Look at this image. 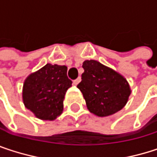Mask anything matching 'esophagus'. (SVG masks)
<instances>
[{
	"label": "esophagus",
	"mask_w": 157,
	"mask_h": 157,
	"mask_svg": "<svg viewBox=\"0 0 157 157\" xmlns=\"http://www.w3.org/2000/svg\"><path fill=\"white\" fill-rule=\"evenodd\" d=\"M80 82H81V78H80V77H78V78L75 79V80L74 81V84H75V85H77Z\"/></svg>",
	"instance_id": "1"
}]
</instances>
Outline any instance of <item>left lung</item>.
Segmentation results:
<instances>
[{
	"instance_id": "8db88e82",
	"label": "left lung",
	"mask_w": 157,
	"mask_h": 157,
	"mask_svg": "<svg viewBox=\"0 0 157 157\" xmlns=\"http://www.w3.org/2000/svg\"><path fill=\"white\" fill-rule=\"evenodd\" d=\"M84 70L77 85L88 110L97 116H108L124 108L131 94L126 79L95 60L82 63Z\"/></svg>"
}]
</instances>
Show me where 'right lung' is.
Masks as SVG:
<instances>
[{
  "instance_id": "1",
  "label": "right lung",
  "mask_w": 157,
  "mask_h": 157,
  "mask_svg": "<svg viewBox=\"0 0 157 157\" xmlns=\"http://www.w3.org/2000/svg\"><path fill=\"white\" fill-rule=\"evenodd\" d=\"M71 86L65 65L47 63L25 79L23 104L37 118L52 121L63 113L64 95Z\"/></svg>"
}]
</instances>
